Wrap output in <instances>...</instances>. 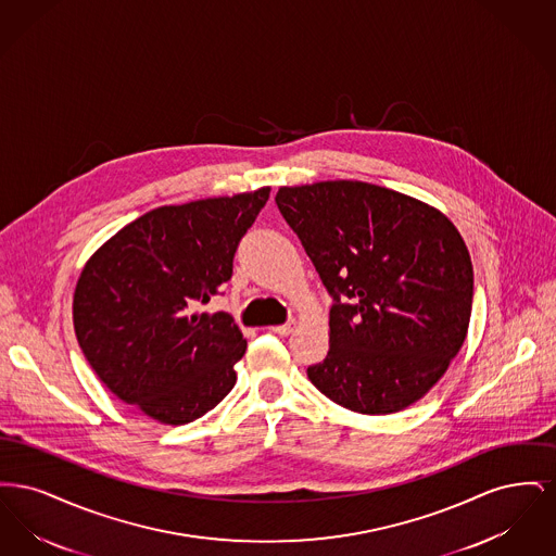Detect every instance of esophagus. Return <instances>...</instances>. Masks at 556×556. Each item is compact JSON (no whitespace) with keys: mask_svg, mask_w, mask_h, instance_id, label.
Masks as SVG:
<instances>
[{"mask_svg":"<svg viewBox=\"0 0 556 556\" xmlns=\"http://www.w3.org/2000/svg\"><path fill=\"white\" fill-rule=\"evenodd\" d=\"M293 320L290 323H283V325H275V327H270V331L273 333H277V336H290L291 331H293Z\"/></svg>","mask_w":556,"mask_h":556,"instance_id":"obj_1","label":"esophagus"}]
</instances>
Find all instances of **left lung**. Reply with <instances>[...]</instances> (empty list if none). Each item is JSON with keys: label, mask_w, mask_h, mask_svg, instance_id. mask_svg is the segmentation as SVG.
I'll list each match as a JSON object with an SVG mask.
<instances>
[{"label": "left lung", "mask_w": 556, "mask_h": 556, "mask_svg": "<svg viewBox=\"0 0 556 556\" xmlns=\"http://www.w3.org/2000/svg\"><path fill=\"white\" fill-rule=\"evenodd\" d=\"M279 212L333 298L329 352L308 367L320 394L361 415L424 397L467 338L469 250L424 202L363 181L281 187Z\"/></svg>", "instance_id": "obj_1"}]
</instances>
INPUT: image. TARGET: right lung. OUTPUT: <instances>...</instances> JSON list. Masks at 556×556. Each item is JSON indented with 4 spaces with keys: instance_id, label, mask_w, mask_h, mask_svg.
<instances>
[{
    "instance_id": "right-lung-1",
    "label": "right lung",
    "mask_w": 556,
    "mask_h": 556,
    "mask_svg": "<svg viewBox=\"0 0 556 556\" xmlns=\"http://www.w3.org/2000/svg\"><path fill=\"white\" fill-rule=\"evenodd\" d=\"M270 187L160 206L87 261L73 300L80 350L108 390L160 424L186 425L236 386L245 340L227 313H198L233 275Z\"/></svg>"
}]
</instances>
